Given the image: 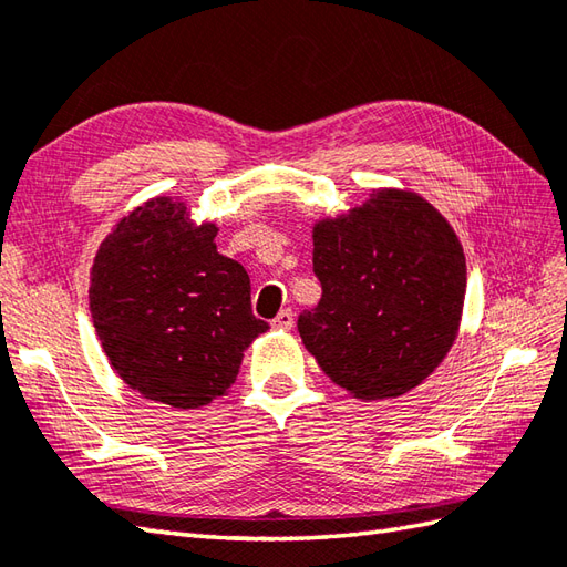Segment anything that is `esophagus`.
<instances>
[{
  "label": "esophagus",
  "mask_w": 567,
  "mask_h": 567,
  "mask_svg": "<svg viewBox=\"0 0 567 567\" xmlns=\"http://www.w3.org/2000/svg\"><path fill=\"white\" fill-rule=\"evenodd\" d=\"M270 323H272V329H277V331H290V329H292V323H295L292 309H282L280 315H277Z\"/></svg>",
  "instance_id": "esophagus-1"
}]
</instances>
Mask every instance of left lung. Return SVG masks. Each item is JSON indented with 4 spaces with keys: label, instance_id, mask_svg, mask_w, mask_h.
<instances>
[{
    "label": "left lung",
    "instance_id": "left-lung-1",
    "mask_svg": "<svg viewBox=\"0 0 567 567\" xmlns=\"http://www.w3.org/2000/svg\"><path fill=\"white\" fill-rule=\"evenodd\" d=\"M317 309L299 317L307 351L363 402L419 388L453 348L465 305V252L419 192L380 187L311 228Z\"/></svg>",
    "mask_w": 567,
    "mask_h": 567
}]
</instances>
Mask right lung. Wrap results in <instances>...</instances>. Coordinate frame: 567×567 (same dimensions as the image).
<instances>
[{
	"label": "right lung",
	"instance_id": "add662e5",
	"mask_svg": "<svg viewBox=\"0 0 567 567\" xmlns=\"http://www.w3.org/2000/svg\"><path fill=\"white\" fill-rule=\"evenodd\" d=\"M216 234L185 202L153 197L94 256V331L116 375L151 402L197 409L224 396L246 348L270 329L252 317L248 272L216 250Z\"/></svg>",
	"mask_w": 567,
	"mask_h": 567
}]
</instances>
